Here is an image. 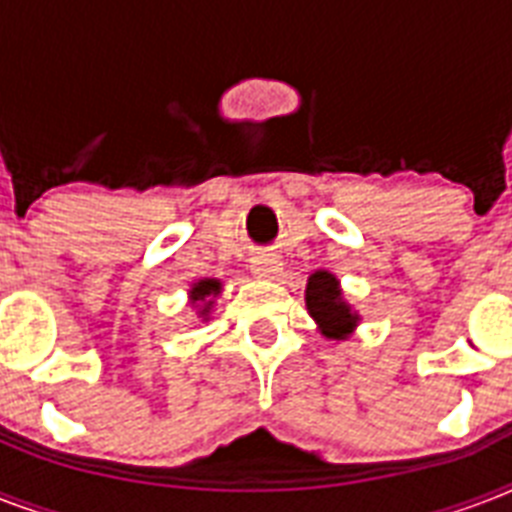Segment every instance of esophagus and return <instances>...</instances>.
<instances>
[{"instance_id": "1", "label": "esophagus", "mask_w": 512, "mask_h": 512, "mask_svg": "<svg viewBox=\"0 0 512 512\" xmlns=\"http://www.w3.org/2000/svg\"><path fill=\"white\" fill-rule=\"evenodd\" d=\"M252 273H255L257 279H276L281 273V260L271 252H263V255H257L252 260Z\"/></svg>"}]
</instances>
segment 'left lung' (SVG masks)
Returning a JSON list of instances; mask_svg holds the SVG:
<instances>
[{
	"label": "left lung",
	"mask_w": 512,
	"mask_h": 512,
	"mask_svg": "<svg viewBox=\"0 0 512 512\" xmlns=\"http://www.w3.org/2000/svg\"><path fill=\"white\" fill-rule=\"evenodd\" d=\"M305 305L319 324L321 335L329 340H345L358 327V313L342 300L340 281L329 271L311 273L305 287Z\"/></svg>",
	"instance_id": "8db88e82"
}]
</instances>
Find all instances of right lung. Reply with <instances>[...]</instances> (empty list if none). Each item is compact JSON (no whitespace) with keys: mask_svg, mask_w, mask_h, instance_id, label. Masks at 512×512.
<instances>
[{"mask_svg":"<svg viewBox=\"0 0 512 512\" xmlns=\"http://www.w3.org/2000/svg\"><path fill=\"white\" fill-rule=\"evenodd\" d=\"M220 289H223V284H220L217 279H201L188 289L191 305L193 308H199L201 319H207L209 316V308H212V303H215V297L220 295Z\"/></svg>","mask_w":512,"mask_h":512,"instance_id":"obj_1","label":"right lung"}]
</instances>
